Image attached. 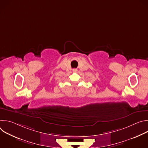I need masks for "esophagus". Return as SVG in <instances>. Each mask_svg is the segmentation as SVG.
I'll list each match as a JSON object with an SVG mask.
<instances>
[{
  "instance_id": "1",
  "label": "esophagus",
  "mask_w": 148,
  "mask_h": 148,
  "mask_svg": "<svg viewBox=\"0 0 148 148\" xmlns=\"http://www.w3.org/2000/svg\"><path fill=\"white\" fill-rule=\"evenodd\" d=\"M73 71L74 72H77V70L76 69H74L73 70Z\"/></svg>"
}]
</instances>
